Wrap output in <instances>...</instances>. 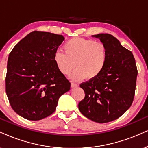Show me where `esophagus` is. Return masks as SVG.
Returning <instances> with one entry per match:
<instances>
[{
    "instance_id": "1",
    "label": "esophagus",
    "mask_w": 148,
    "mask_h": 148,
    "mask_svg": "<svg viewBox=\"0 0 148 148\" xmlns=\"http://www.w3.org/2000/svg\"><path fill=\"white\" fill-rule=\"evenodd\" d=\"M78 86V84H76V83H71V87H72V88H74V87H77Z\"/></svg>"
}]
</instances>
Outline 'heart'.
Returning <instances> with one entry per match:
<instances>
[{
	"label": "heart",
	"mask_w": 148,
	"mask_h": 148,
	"mask_svg": "<svg viewBox=\"0 0 148 148\" xmlns=\"http://www.w3.org/2000/svg\"><path fill=\"white\" fill-rule=\"evenodd\" d=\"M65 53L57 51L54 62L59 72L70 76L72 80H82L85 77L92 79L98 76L105 68L108 58L106 45L89 39L75 37L63 45Z\"/></svg>",
	"instance_id": "obj_1"
}]
</instances>
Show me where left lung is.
Wrapping results in <instances>:
<instances>
[{"mask_svg":"<svg viewBox=\"0 0 148 148\" xmlns=\"http://www.w3.org/2000/svg\"><path fill=\"white\" fill-rule=\"evenodd\" d=\"M92 36L106 45L107 61L100 75L80 85L85 96L78 108L88 119L106 123L119 118L130 107L138 72L132 53L117 38L107 33Z\"/></svg>","mask_w":148,"mask_h":148,"instance_id":"left-lung-1","label":"left lung"}]
</instances>
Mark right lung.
<instances>
[{"label": "right lung", "instance_id": "add662e5", "mask_svg": "<svg viewBox=\"0 0 148 148\" xmlns=\"http://www.w3.org/2000/svg\"><path fill=\"white\" fill-rule=\"evenodd\" d=\"M65 38L35 31L17 44L9 55L5 88L13 110L32 121L54 113L71 84L59 72L54 55Z\"/></svg>", "mask_w": 148, "mask_h": 148}]
</instances>
